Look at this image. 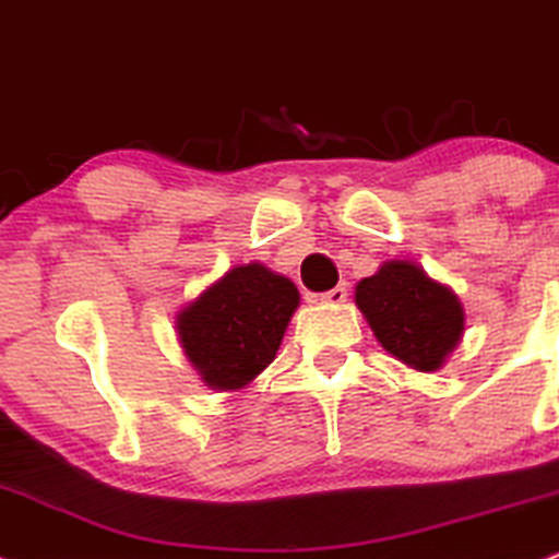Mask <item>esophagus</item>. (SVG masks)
<instances>
[{"label":"esophagus","mask_w":559,"mask_h":559,"mask_svg":"<svg viewBox=\"0 0 559 559\" xmlns=\"http://www.w3.org/2000/svg\"><path fill=\"white\" fill-rule=\"evenodd\" d=\"M319 300H321V304H326V306H340V304H345V300H347V287H345V285L332 287V290L321 293Z\"/></svg>","instance_id":"1"}]
</instances>
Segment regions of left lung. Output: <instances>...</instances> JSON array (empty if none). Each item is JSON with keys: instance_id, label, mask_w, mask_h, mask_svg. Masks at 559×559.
I'll use <instances>...</instances> for the list:
<instances>
[{"instance_id": "left-lung-1", "label": "left lung", "mask_w": 559, "mask_h": 559, "mask_svg": "<svg viewBox=\"0 0 559 559\" xmlns=\"http://www.w3.org/2000/svg\"><path fill=\"white\" fill-rule=\"evenodd\" d=\"M356 306L386 353L426 373L442 369L465 330L457 295L413 261H384L360 280Z\"/></svg>"}]
</instances>
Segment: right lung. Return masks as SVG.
Returning a JSON list of instances; mask_svg holds the SVG:
<instances>
[{
	"mask_svg": "<svg viewBox=\"0 0 559 559\" xmlns=\"http://www.w3.org/2000/svg\"><path fill=\"white\" fill-rule=\"evenodd\" d=\"M298 304L290 280L242 264L177 313V337L209 390L238 392L277 356Z\"/></svg>",
	"mask_w": 559,
	"mask_h": 559,
	"instance_id": "right-lung-1",
	"label": "right lung"
}]
</instances>
